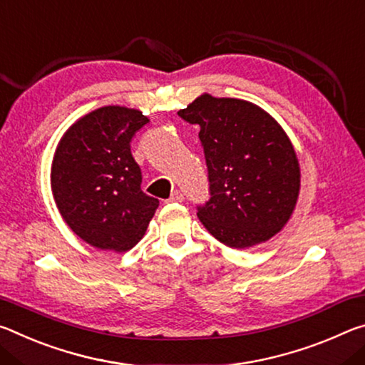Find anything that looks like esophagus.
Returning a JSON list of instances; mask_svg holds the SVG:
<instances>
[{
    "label": "esophagus",
    "instance_id": "esophagus-1",
    "mask_svg": "<svg viewBox=\"0 0 365 365\" xmlns=\"http://www.w3.org/2000/svg\"><path fill=\"white\" fill-rule=\"evenodd\" d=\"M182 200H184V194H182V190H179V189H176L168 199V202H182Z\"/></svg>",
    "mask_w": 365,
    "mask_h": 365
}]
</instances>
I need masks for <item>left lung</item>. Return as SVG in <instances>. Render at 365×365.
Returning <instances> with one entry per match:
<instances>
[{"mask_svg":"<svg viewBox=\"0 0 365 365\" xmlns=\"http://www.w3.org/2000/svg\"><path fill=\"white\" fill-rule=\"evenodd\" d=\"M199 124L208 199L197 217L225 246L246 249L277 235L299 195L296 152L279 124L259 106L202 95L178 113Z\"/></svg>","mask_w":365,"mask_h":365,"instance_id":"obj_1","label":"left lung"}]
</instances>
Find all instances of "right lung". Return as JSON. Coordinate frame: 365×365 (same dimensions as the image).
Returning a JSON list of instances; mask_svg holds the SVG:
<instances>
[{
  "mask_svg": "<svg viewBox=\"0 0 365 365\" xmlns=\"http://www.w3.org/2000/svg\"><path fill=\"white\" fill-rule=\"evenodd\" d=\"M147 123L139 110L103 106L73 124L56 148L51 190L58 210L93 247H134L160 205L140 189L142 171L130 153Z\"/></svg>",
  "mask_w": 365,
  "mask_h": 365,
  "instance_id": "right-lung-1",
  "label": "right lung"
}]
</instances>
